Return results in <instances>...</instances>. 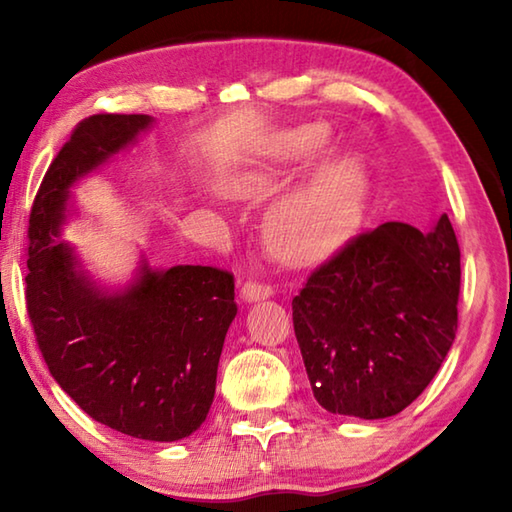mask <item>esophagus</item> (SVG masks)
Segmentation results:
<instances>
[{
  "label": "esophagus",
  "mask_w": 512,
  "mask_h": 512,
  "mask_svg": "<svg viewBox=\"0 0 512 512\" xmlns=\"http://www.w3.org/2000/svg\"><path fill=\"white\" fill-rule=\"evenodd\" d=\"M273 296V289L266 287V284H259V282H246L244 287H241V298L246 302H257V300H266Z\"/></svg>",
  "instance_id": "34e87169"
}]
</instances>
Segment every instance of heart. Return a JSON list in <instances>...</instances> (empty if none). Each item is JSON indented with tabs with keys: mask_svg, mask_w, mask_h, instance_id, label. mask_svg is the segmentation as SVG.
Instances as JSON below:
<instances>
[{
	"mask_svg": "<svg viewBox=\"0 0 512 512\" xmlns=\"http://www.w3.org/2000/svg\"><path fill=\"white\" fill-rule=\"evenodd\" d=\"M329 146L325 126L284 131L273 140L264 162L237 173L230 187L241 196H264L282 183L284 173L314 160ZM359 171L350 158H332L284 192L266 212V244L287 262L307 264L334 253L357 223Z\"/></svg>",
	"mask_w": 512,
	"mask_h": 512,
	"instance_id": "obj_1",
	"label": "heart"
}]
</instances>
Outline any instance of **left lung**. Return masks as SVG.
<instances>
[{"mask_svg":"<svg viewBox=\"0 0 512 512\" xmlns=\"http://www.w3.org/2000/svg\"><path fill=\"white\" fill-rule=\"evenodd\" d=\"M461 250L447 214L427 232L384 223L352 239L293 298V329L316 402L391 418L443 366L458 327Z\"/></svg>","mask_w":512,"mask_h":512,"instance_id":"obj_1","label":"left lung"}]
</instances>
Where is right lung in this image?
<instances>
[{
    "mask_svg": "<svg viewBox=\"0 0 512 512\" xmlns=\"http://www.w3.org/2000/svg\"><path fill=\"white\" fill-rule=\"evenodd\" d=\"M153 121L94 115L51 162L29 219L27 309L51 377L92 420L173 443L210 413L223 341L237 316L235 280L212 266L153 268L142 255L124 287H106L72 244L58 241L76 214L74 187Z\"/></svg>",
    "mask_w": 512,
    "mask_h": 512,
    "instance_id": "right-lung-1",
    "label": "right lung"
}]
</instances>
